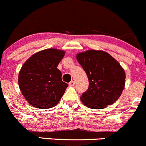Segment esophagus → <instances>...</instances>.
Returning a JSON list of instances; mask_svg holds the SVG:
<instances>
[{
	"label": "esophagus",
	"mask_w": 146,
	"mask_h": 146,
	"mask_svg": "<svg viewBox=\"0 0 146 146\" xmlns=\"http://www.w3.org/2000/svg\"><path fill=\"white\" fill-rule=\"evenodd\" d=\"M74 84H75V82L74 81H71L69 83V86H74Z\"/></svg>",
	"instance_id": "obj_1"
}]
</instances>
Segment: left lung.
<instances>
[{"label":"left lung","instance_id":"8db88e82","mask_svg":"<svg viewBox=\"0 0 146 146\" xmlns=\"http://www.w3.org/2000/svg\"><path fill=\"white\" fill-rule=\"evenodd\" d=\"M77 59L89 80V87L81 100L92 109H103L120 97L125 73L120 64L107 52L96 50L77 54Z\"/></svg>","mask_w":146,"mask_h":146}]
</instances>
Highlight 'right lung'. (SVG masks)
<instances>
[{
	"mask_svg": "<svg viewBox=\"0 0 146 146\" xmlns=\"http://www.w3.org/2000/svg\"><path fill=\"white\" fill-rule=\"evenodd\" d=\"M64 51L48 48L31 56L21 67L19 85L31 105L48 109L57 105L68 84L62 80L57 66Z\"/></svg>",
	"mask_w": 146,
	"mask_h": 146,
	"instance_id": "add662e5",
	"label": "right lung"
}]
</instances>
